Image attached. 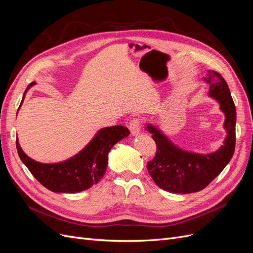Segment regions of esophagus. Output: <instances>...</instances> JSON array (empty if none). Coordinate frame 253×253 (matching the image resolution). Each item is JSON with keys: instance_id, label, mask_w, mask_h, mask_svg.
<instances>
[{"instance_id": "34e87169", "label": "esophagus", "mask_w": 253, "mask_h": 253, "mask_svg": "<svg viewBox=\"0 0 253 253\" xmlns=\"http://www.w3.org/2000/svg\"><path fill=\"white\" fill-rule=\"evenodd\" d=\"M140 125L141 124H140L139 119H133L131 122H129L128 127H129V131H131V134L133 136H136L140 133V127H141Z\"/></svg>"}]
</instances>
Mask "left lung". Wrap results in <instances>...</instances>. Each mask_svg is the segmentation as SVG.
Masks as SVG:
<instances>
[{
	"label": "left lung",
	"instance_id": "1",
	"mask_svg": "<svg viewBox=\"0 0 253 253\" xmlns=\"http://www.w3.org/2000/svg\"><path fill=\"white\" fill-rule=\"evenodd\" d=\"M204 80L209 84V96L217 100L225 114L224 144L213 153L198 154L175 145L160 129L151 124L147 131L155 140V157L148 163V171L156 185L168 192L188 194L205 189L230 162L235 149L236 111L230 89L221 75L209 71Z\"/></svg>",
	"mask_w": 253,
	"mask_h": 253
}]
</instances>
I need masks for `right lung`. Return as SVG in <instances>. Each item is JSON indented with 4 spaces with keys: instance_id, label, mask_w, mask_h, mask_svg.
<instances>
[{
    "instance_id": "obj_1",
    "label": "right lung",
    "mask_w": 253,
    "mask_h": 253,
    "mask_svg": "<svg viewBox=\"0 0 253 253\" xmlns=\"http://www.w3.org/2000/svg\"><path fill=\"white\" fill-rule=\"evenodd\" d=\"M35 84L32 82L27 86L22 102L27 89ZM128 134V128L124 126L103 127L77 155L57 164H42L28 157L18 139L17 150L23 164L45 188L56 193H78L101 180L108 167L109 152Z\"/></svg>"
}]
</instances>
